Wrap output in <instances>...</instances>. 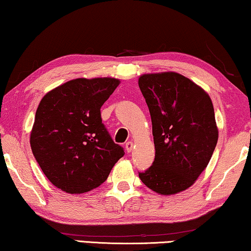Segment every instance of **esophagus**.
<instances>
[{
    "instance_id": "34e87169",
    "label": "esophagus",
    "mask_w": 251,
    "mask_h": 251,
    "mask_svg": "<svg viewBox=\"0 0 251 251\" xmlns=\"http://www.w3.org/2000/svg\"><path fill=\"white\" fill-rule=\"evenodd\" d=\"M133 147H134V145H133V142H127V143L125 144V149H126V151L127 152H130V151H132V150H133Z\"/></svg>"
}]
</instances>
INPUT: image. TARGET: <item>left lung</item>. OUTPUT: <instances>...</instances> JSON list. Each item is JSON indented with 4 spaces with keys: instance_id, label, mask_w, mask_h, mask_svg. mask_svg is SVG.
Returning <instances> with one entry per match:
<instances>
[{
    "instance_id": "left-lung-1",
    "label": "left lung",
    "mask_w": 251,
    "mask_h": 251,
    "mask_svg": "<svg viewBox=\"0 0 251 251\" xmlns=\"http://www.w3.org/2000/svg\"><path fill=\"white\" fill-rule=\"evenodd\" d=\"M138 87L152 121L155 158L138 173L142 182L162 195L182 192L207 167L219 132L212 100L180 74H144Z\"/></svg>"
}]
</instances>
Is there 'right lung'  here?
I'll return each instance as SVG.
<instances>
[{
	"label": "right lung",
	"instance_id": "add662e5",
	"mask_svg": "<svg viewBox=\"0 0 251 251\" xmlns=\"http://www.w3.org/2000/svg\"><path fill=\"white\" fill-rule=\"evenodd\" d=\"M117 78H75L48 92L36 111L30 145L51 184L82 194L106 181L125 154L101 119V108Z\"/></svg>",
	"mask_w": 251,
	"mask_h": 251
}]
</instances>
